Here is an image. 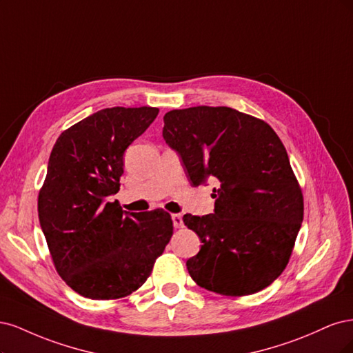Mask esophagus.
Returning a JSON list of instances; mask_svg holds the SVG:
<instances>
[{
    "mask_svg": "<svg viewBox=\"0 0 353 353\" xmlns=\"http://www.w3.org/2000/svg\"><path fill=\"white\" fill-rule=\"evenodd\" d=\"M172 220H173L174 229H181V227H183V219H181V215L174 214V215H172Z\"/></svg>",
    "mask_w": 353,
    "mask_h": 353,
    "instance_id": "1",
    "label": "esophagus"
}]
</instances>
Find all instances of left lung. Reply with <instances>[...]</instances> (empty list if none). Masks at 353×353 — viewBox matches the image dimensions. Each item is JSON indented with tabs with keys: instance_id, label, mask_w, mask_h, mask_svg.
<instances>
[{
	"instance_id": "8db88e82",
	"label": "left lung",
	"mask_w": 353,
	"mask_h": 353,
	"mask_svg": "<svg viewBox=\"0 0 353 353\" xmlns=\"http://www.w3.org/2000/svg\"><path fill=\"white\" fill-rule=\"evenodd\" d=\"M163 138L193 186L219 181L215 208L183 217L201 251L188 259L201 288L225 296L265 289L286 268L303 220V198L286 148L267 123L229 107L168 111Z\"/></svg>"
}]
</instances>
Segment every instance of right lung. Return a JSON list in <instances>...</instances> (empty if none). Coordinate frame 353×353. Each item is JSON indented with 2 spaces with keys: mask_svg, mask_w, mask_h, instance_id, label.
Instances as JSON below:
<instances>
[{
  "mask_svg": "<svg viewBox=\"0 0 353 353\" xmlns=\"http://www.w3.org/2000/svg\"><path fill=\"white\" fill-rule=\"evenodd\" d=\"M158 111H97L63 132L51 151L39 224L59 274L85 298L119 299L139 289L172 239L164 210L128 212L108 202L120 188L124 151Z\"/></svg>",
  "mask_w": 353,
  "mask_h": 353,
  "instance_id": "obj_1",
  "label": "right lung"
}]
</instances>
